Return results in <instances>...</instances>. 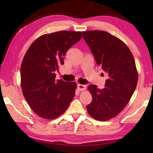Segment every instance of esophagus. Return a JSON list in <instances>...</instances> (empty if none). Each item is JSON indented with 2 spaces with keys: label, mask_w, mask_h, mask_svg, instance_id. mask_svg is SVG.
<instances>
[{
  "label": "esophagus",
  "mask_w": 153,
  "mask_h": 153,
  "mask_svg": "<svg viewBox=\"0 0 153 153\" xmlns=\"http://www.w3.org/2000/svg\"><path fill=\"white\" fill-rule=\"evenodd\" d=\"M77 88H78V90H80V91H84V90H86V86H85V85L78 84H77Z\"/></svg>",
  "instance_id": "34e87169"
}]
</instances>
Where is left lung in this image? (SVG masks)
Returning <instances> with one entry per match:
<instances>
[{
	"label": "left lung",
	"mask_w": 153,
	"mask_h": 153,
	"mask_svg": "<svg viewBox=\"0 0 153 153\" xmlns=\"http://www.w3.org/2000/svg\"><path fill=\"white\" fill-rule=\"evenodd\" d=\"M97 65L108 74L105 88L90 85L92 100L86 106L95 120L107 121L115 117L128 105L136 90L138 74L131 52L125 43L105 31L82 32Z\"/></svg>",
	"instance_id": "obj_1"
}]
</instances>
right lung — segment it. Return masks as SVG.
I'll return each mask as SVG.
<instances>
[{"label":"right lung","instance_id":"add662e5","mask_svg":"<svg viewBox=\"0 0 153 153\" xmlns=\"http://www.w3.org/2000/svg\"><path fill=\"white\" fill-rule=\"evenodd\" d=\"M82 38L81 32L46 33L33 41L21 65V87L30 108L45 120H54L68 108L75 96L76 82L55 79L68 49Z\"/></svg>","mask_w":153,"mask_h":153}]
</instances>
